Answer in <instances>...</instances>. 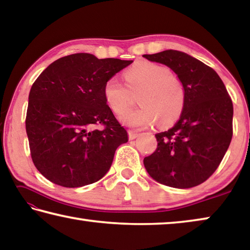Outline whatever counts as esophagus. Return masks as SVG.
Wrapping results in <instances>:
<instances>
[{
	"label": "esophagus",
	"mask_w": 250,
	"mask_h": 250,
	"mask_svg": "<svg viewBox=\"0 0 250 250\" xmlns=\"http://www.w3.org/2000/svg\"><path fill=\"white\" fill-rule=\"evenodd\" d=\"M128 134H129L130 140H134V139H137L139 135H140L138 132H134V131H129Z\"/></svg>",
	"instance_id": "1"
}]
</instances>
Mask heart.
<instances>
[{
    "mask_svg": "<svg viewBox=\"0 0 250 250\" xmlns=\"http://www.w3.org/2000/svg\"><path fill=\"white\" fill-rule=\"evenodd\" d=\"M128 90L118 78H109L104 84V98L116 115H124L130 106V93L139 91L140 108L121 118L125 125L135 128H147L159 120L161 126L171 125L180 116L184 104V91L181 83L166 66L140 61L125 71Z\"/></svg>",
    "mask_w": 250,
    "mask_h": 250,
    "instance_id": "b5f03b06",
    "label": "heart"
}]
</instances>
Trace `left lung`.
<instances>
[{"mask_svg": "<svg viewBox=\"0 0 250 250\" xmlns=\"http://www.w3.org/2000/svg\"><path fill=\"white\" fill-rule=\"evenodd\" d=\"M167 66L183 86L179 121L155 134L158 147L143 164L152 179L175 188L200 185L216 171L232 137V103L216 71L180 50L143 55Z\"/></svg>", "mask_w": 250, "mask_h": 250, "instance_id": "1", "label": "left lung"}]
</instances>
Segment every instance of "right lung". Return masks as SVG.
I'll return each instance as SVG.
<instances>
[{"instance_id":"obj_1","label":"right lung","mask_w":250,"mask_h":250,"mask_svg":"<svg viewBox=\"0 0 250 250\" xmlns=\"http://www.w3.org/2000/svg\"><path fill=\"white\" fill-rule=\"evenodd\" d=\"M132 62L73 54L52 62L35 80L25 125L34 166L46 179L80 188L109 171L128 133L105 104L104 84ZM99 124L103 129H95Z\"/></svg>"}]
</instances>
